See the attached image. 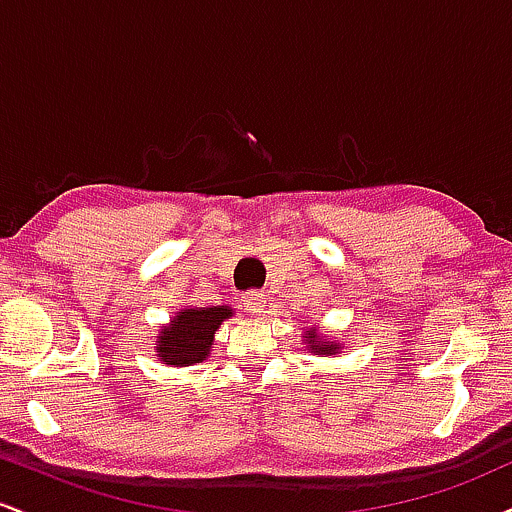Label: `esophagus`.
Segmentation results:
<instances>
[{
	"mask_svg": "<svg viewBox=\"0 0 512 512\" xmlns=\"http://www.w3.org/2000/svg\"><path fill=\"white\" fill-rule=\"evenodd\" d=\"M243 305H245V310H250V313H255V315L264 313V296H262V291L243 293Z\"/></svg>",
	"mask_w": 512,
	"mask_h": 512,
	"instance_id": "1",
	"label": "esophagus"
}]
</instances>
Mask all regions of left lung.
Listing matches in <instances>:
<instances>
[{"instance_id": "8db88e82", "label": "left lung", "mask_w": 512, "mask_h": 512, "mask_svg": "<svg viewBox=\"0 0 512 512\" xmlns=\"http://www.w3.org/2000/svg\"><path fill=\"white\" fill-rule=\"evenodd\" d=\"M303 342L308 344V351L315 356H322V354L332 356V354H339V349H342L337 342H327V339H322L320 334H317L315 327H310V330L305 332Z\"/></svg>"}]
</instances>
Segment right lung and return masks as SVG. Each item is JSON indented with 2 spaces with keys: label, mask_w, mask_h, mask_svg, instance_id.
<instances>
[{
  "label": "right lung",
  "mask_w": 512,
  "mask_h": 512,
  "mask_svg": "<svg viewBox=\"0 0 512 512\" xmlns=\"http://www.w3.org/2000/svg\"><path fill=\"white\" fill-rule=\"evenodd\" d=\"M233 315L228 305L214 308H185L163 327L156 342V356L166 366H192L209 356L214 334L223 320Z\"/></svg>",
  "instance_id": "add662e5"
}]
</instances>
